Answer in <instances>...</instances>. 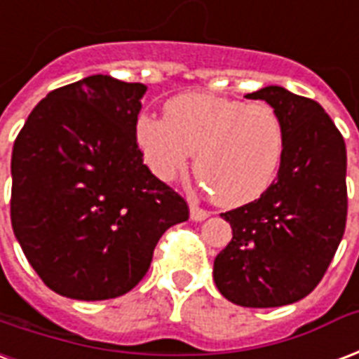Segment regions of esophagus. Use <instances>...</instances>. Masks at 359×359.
<instances>
[{
	"mask_svg": "<svg viewBox=\"0 0 359 359\" xmlns=\"http://www.w3.org/2000/svg\"><path fill=\"white\" fill-rule=\"evenodd\" d=\"M207 217H209V211H205V209H201V207L198 205H190V219L196 220V222H201V220H205Z\"/></svg>",
	"mask_w": 359,
	"mask_h": 359,
	"instance_id": "1",
	"label": "esophagus"
}]
</instances>
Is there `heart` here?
<instances>
[{
  "instance_id": "obj_1",
  "label": "heart",
  "mask_w": 359,
  "mask_h": 359,
  "mask_svg": "<svg viewBox=\"0 0 359 359\" xmlns=\"http://www.w3.org/2000/svg\"><path fill=\"white\" fill-rule=\"evenodd\" d=\"M135 139L148 169L175 180L188 169L222 207L257 200L280 169L285 133L268 104L187 93L167 100L165 118L142 114Z\"/></svg>"
}]
</instances>
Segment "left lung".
<instances>
[{
    "label": "left lung",
    "mask_w": 359,
    "mask_h": 359,
    "mask_svg": "<svg viewBox=\"0 0 359 359\" xmlns=\"http://www.w3.org/2000/svg\"><path fill=\"white\" fill-rule=\"evenodd\" d=\"M247 98L280 116L285 148L278 179L259 200L226 211L232 240L215 259L224 299L247 308L293 304L312 293L346 226V144L316 100L280 85Z\"/></svg>",
    "instance_id": "8db88e82"
}]
</instances>
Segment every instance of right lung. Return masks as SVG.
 I'll return each mask as SVG.
<instances>
[{
	"instance_id": "right-lung-1",
	"label": "right lung",
	"mask_w": 359,
	"mask_h": 359,
	"mask_svg": "<svg viewBox=\"0 0 359 359\" xmlns=\"http://www.w3.org/2000/svg\"><path fill=\"white\" fill-rule=\"evenodd\" d=\"M146 85L89 76L55 89L18 133L11 224L55 293L106 301L131 291L187 201L142 163L135 123Z\"/></svg>"
}]
</instances>
